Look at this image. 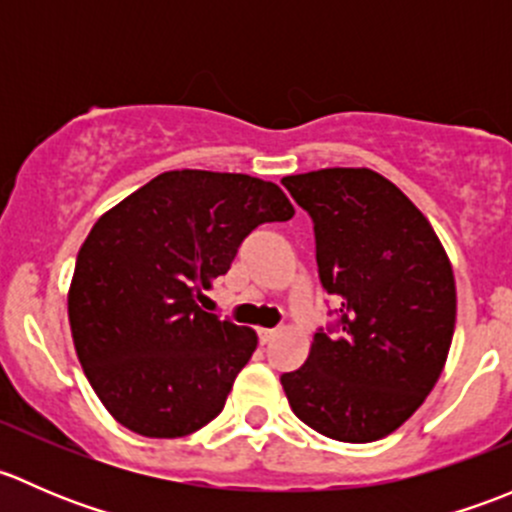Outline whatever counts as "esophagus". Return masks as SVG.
<instances>
[{
    "label": "esophagus",
    "mask_w": 512,
    "mask_h": 512,
    "mask_svg": "<svg viewBox=\"0 0 512 512\" xmlns=\"http://www.w3.org/2000/svg\"><path fill=\"white\" fill-rule=\"evenodd\" d=\"M280 334V329H257V337H260V344L272 342V339Z\"/></svg>",
    "instance_id": "obj_1"
}]
</instances>
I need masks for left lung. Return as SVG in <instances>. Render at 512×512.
I'll return each mask as SVG.
<instances>
[{
	"label": "left lung",
	"mask_w": 512,
	"mask_h": 512,
	"mask_svg": "<svg viewBox=\"0 0 512 512\" xmlns=\"http://www.w3.org/2000/svg\"><path fill=\"white\" fill-rule=\"evenodd\" d=\"M282 185L314 223L322 287L337 332H317L282 374L299 421L344 443L394 433L436 386L453 329V267L426 215L369 168H322Z\"/></svg>",
	"instance_id": "obj_1"
}]
</instances>
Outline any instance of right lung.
<instances>
[{"mask_svg":"<svg viewBox=\"0 0 512 512\" xmlns=\"http://www.w3.org/2000/svg\"><path fill=\"white\" fill-rule=\"evenodd\" d=\"M292 215L267 180L168 170L96 220L76 257L69 324L86 379L121 426L180 438L223 411L257 334L198 299L257 225Z\"/></svg>","mask_w":512,"mask_h":512,"instance_id":"add662e5","label":"right lung"}]
</instances>
